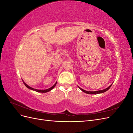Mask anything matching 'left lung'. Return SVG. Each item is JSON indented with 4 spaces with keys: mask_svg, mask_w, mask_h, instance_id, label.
<instances>
[{
    "mask_svg": "<svg viewBox=\"0 0 133 133\" xmlns=\"http://www.w3.org/2000/svg\"><path fill=\"white\" fill-rule=\"evenodd\" d=\"M112 84H111V85L109 87H108L107 88H106V89H103V90H98V91H87V90H84V89H82V88H80V87H79V89L81 90L82 91H83V92H85V93H87V94H100V93H103V92H105V91H107L108 90H109L110 89V88L111 87V86L112 85Z\"/></svg>",
    "mask_w": 133,
    "mask_h": 133,
    "instance_id": "1",
    "label": "left lung"
}]
</instances>
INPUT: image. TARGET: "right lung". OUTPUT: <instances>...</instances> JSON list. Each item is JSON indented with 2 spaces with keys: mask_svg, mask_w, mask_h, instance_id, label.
<instances>
[{
  "mask_svg": "<svg viewBox=\"0 0 133 133\" xmlns=\"http://www.w3.org/2000/svg\"><path fill=\"white\" fill-rule=\"evenodd\" d=\"M23 83H24V85H25V87H26V88H28V89H31V90H34V91H37V92H48V91H50L51 90L53 89V88L55 87V85H56V84H57V82H56L53 86H52L51 88H49V89H45V90H38V89H34V88H31V87H29V85H28L27 84H26L24 82H23Z\"/></svg>",
  "mask_w": 133,
  "mask_h": 133,
  "instance_id": "add662e5",
  "label": "right lung"
}]
</instances>
